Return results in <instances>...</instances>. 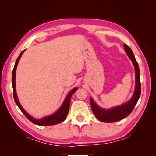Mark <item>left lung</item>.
Segmentation results:
<instances>
[{
	"instance_id": "8db88e82",
	"label": "left lung",
	"mask_w": 156,
	"mask_h": 156,
	"mask_svg": "<svg viewBox=\"0 0 156 156\" xmlns=\"http://www.w3.org/2000/svg\"><path fill=\"white\" fill-rule=\"evenodd\" d=\"M125 50L128 55L129 58L131 60L132 62L135 67V72H136V89L134 91L133 96L131 99L126 102L121 106L112 108V109L105 110L100 108L98 105L95 103L93 99L90 98L91 107L94 114L100 121L103 122H114L119 121L123 118L128 116L133 110L136 105L138 102L139 98L141 94V84L140 80V69L138 62L133 56V51L130 47L126 44H124Z\"/></svg>"
}]
</instances>
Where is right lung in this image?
<instances>
[{
    "instance_id": "obj_1",
    "label": "right lung",
    "mask_w": 156,
    "mask_h": 156,
    "mask_svg": "<svg viewBox=\"0 0 156 156\" xmlns=\"http://www.w3.org/2000/svg\"><path fill=\"white\" fill-rule=\"evenodd\" d=\"M25 50L20 53L19 56L18 57V58L16 61L14 67L13 69V72H12V87H13V92H14V98L15 100L16 104L17 105V106L19 107V109H20L21 112H23V114H24L27 118H28L31 122L35 124V125H40V126H48V125H56V124H58L63 122L65 120L66 116H67V113L69 112V106H70V100H71V98H72V94L74 93L76 91H77L78 88H74L73 89L72 91H71L69 94L67 95V98H66L64 102H63L62 105L61 107L57 111V112L49 116H47V117H45L43 118V119L41 120H36L34 119L31 116H30L28 113L25 112V111L23 109V108L21 107L20 104L19 103V101H18V98H17V95H16V67H17V65L18 62L19 61L20 58L22 56L23 53L24 52Z\"/></svg>"
}]
</instances>
